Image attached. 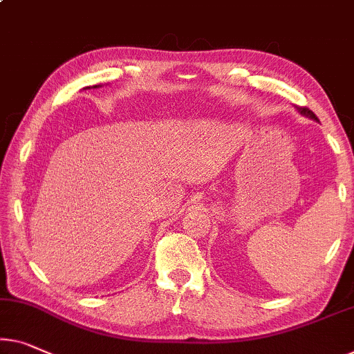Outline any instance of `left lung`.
<instances>
[{
	"label": "left lung",
	"mask_w": 354,
	"mask_h": 354,
	"mask_svg": "<svg viewBox=\"0 0 354 354\" xmlns=\"http://www.w3.org/2000/svg\"><path fill=\"white\" fill-rule=\"evenodd\" d=\"M297 109H299V113H300V114L308 115V118H312V119H315V120H318V118H316L313 111H312V109H308L307 106H297Z\"/></svg>",
	"instance_id": "8db88e82"
}]
</instances>
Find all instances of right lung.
I'll list each match as a JSON object with an SVG mask.
<instances>
[{
    "mask_svg": "<svg viewBox=\"0 0 354 354\" xmlns=\"http://www.w3.org/2000/svg\"><path fill=\"white\" fill-rule=\"evenodd\" d=\"M93 87H97V86H93Z\"/></svg>",
    "mask_w": 354,
    "mask_h": 354,
    "instance_id": "add662e5",
    "label": "right lung"
}]
</instances>
